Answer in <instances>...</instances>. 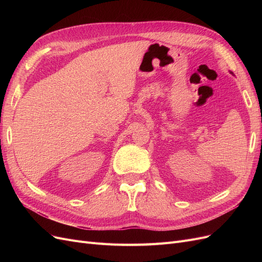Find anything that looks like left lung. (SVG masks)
<instances>
[{
  "mask_svg": "<svg viewBox=\"0 0 262 262\" xmlns=\"http://www.w3.org/2000/svg\"><path fill=\"white\" fill-rule=\"evenodd\" d=\"M231 74H233V72H231Z\"/></svg>",
  "mask_w": 262,
  "mask_h": 262,
  "instance_id": "left-lung-1",
  "label": "left lung"
}]
</instances>
